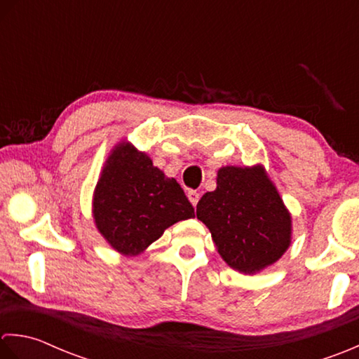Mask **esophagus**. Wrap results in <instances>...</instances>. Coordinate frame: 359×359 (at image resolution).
Segmentation results:
<instances>
[{"label":"esophagus","instance_id":"1","mask_svg":"<svg viewBox=\"0 0 359 359\" xmlns=\"http://www.w3.org/2000/svg\"><path fill=\"white\" fill-rule=\"evenodd\" d=\"M200 192H196V190H189L187 192V198H189V201L194 204V206H196V203L200 201Z\"/></svg>","mask_w":359,"mask_h":359}]
</instances>
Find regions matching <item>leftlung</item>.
Returning a JSON list of instances; mask_svg holds the SVG:
<instances>
[{
    "mask_svg": "<svg viewBox=\"0 0 359 359\" xmlns=\"http://www.w3.org/2000/svg\"><path fill=\"white\" fill-rule=\"evenodd\" d=\"M196 218L222 259L243 274L271 266L291 245V214L262 164L218 169L217 189L201 196Z\"/></svg>",
    "mask_w": 359,
    "mask_h": 359,
    "instance_id": "left-lung-1",
    "label": "left lung"
}]
</instances>
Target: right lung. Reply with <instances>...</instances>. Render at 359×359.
Instances as JSON below:
<instances>
[{
  "mask_svg": "<svg viewBox=\"0 0 359 359\" xmlns=\"http://www.w3.org/2000/svg\"><path fill=\"white\" fill-rule=\"evenodd\" d=\"M194 217L184 190L147 153L127 141L114 145L93 194L94 223L114 251L135 257L172 224Z\"/></svg>",
  "mask_w": 359,
  "mask_h": 359,
  "instance_id": "obj_1",
  "label": "right lung"
}]
</instances>
